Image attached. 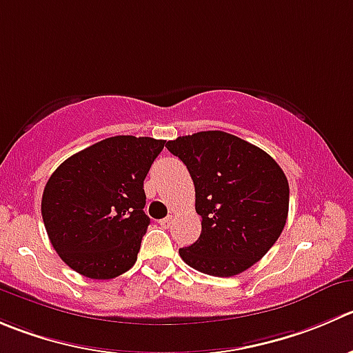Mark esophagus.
<instances>
[{
  "label": "esophagus",
  "mask_w": 353,
  "mask_h": 353,
  "mask_svg": "<svg viewBox=\"0 0 353 353\" xmlns=\"http://www.w3.org/2000/svg\"><path fill=\"white\" fill-rule=\"evenodd\" d=\"M170 222H172V215H169V217L162 219V221H160V225H162V228H169Z\"/></svg>",
  "instance_id": "1"
}]
</instances>
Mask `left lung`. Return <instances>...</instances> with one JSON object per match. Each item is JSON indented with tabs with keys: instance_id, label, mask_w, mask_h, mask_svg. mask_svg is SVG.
I'll use <instances>...</instances> for the list:
<instances>
[{
	"instance_id": "1",
	"label": "left lung",
	"mask_w": 353,
	"mask_h": 353,
	"mask_svg": "<svg viewBox=\"0 0 353 353\" xmlns=\"http://www.w3.org/2000/svg\"><path fill=\"white\" fill-rule=\"evenodd\" d=\"M194 184L201 234L179 255L190 268L229 278L252 268L286 224L290 186L285 172L259 146L222 131L167 141Z\"/></svg>"
}]
</instances>
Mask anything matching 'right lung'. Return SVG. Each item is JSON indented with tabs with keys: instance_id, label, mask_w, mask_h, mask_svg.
<instances>
[{
	"instance_id": "right-lung-1",
	"label": "right lung",
	"mask_w": 353,
	"mask_h": 353,
	"mask_svg": "<svg viewBox=\"0 0 353 353\" xmlns=\"http://www.w3.org/2000/svg\"><path fill=\"white\" fill-rule=\"evenodd\" d=\"M163 145L114 136L68 157L51 174L41 214L68 268L90 279H114L134 265L150 224L143 181Z\"/></svg>"
}]
</instances>
